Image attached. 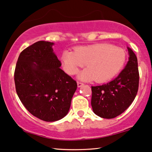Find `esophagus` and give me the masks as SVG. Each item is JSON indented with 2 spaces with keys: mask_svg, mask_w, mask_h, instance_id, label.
Listing matches in <instances>:
<instances>
[{
  "mask_svg": "<svg viewBox=\"0 0 152 152\" xmlns=\"http://www.w3.org/2000/svg\"><path fill=\"white\" fill-rule=\"evenodd\" d=\"M77 85H78V87H80L84 85V83H83L82 82H80V81H78V82H77Z\"/></svg>",
  "mask_w": 152,
  "mask_h": 152,
  "instance_id": "esophagus-1",
  "label": "esophagus"
}]
</instances>
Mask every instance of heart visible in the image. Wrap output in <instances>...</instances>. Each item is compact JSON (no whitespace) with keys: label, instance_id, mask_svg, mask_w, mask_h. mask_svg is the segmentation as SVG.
Listing matches in <instances>:
<instances>
[{"label":"heart","instance_id":"heart-1","mask_svg":"<svg viewBox=\"0 0 152 152\" xmlns=\"http://www.w3.org/2000/svg\"><path fill=\"white\" fill-rule=\"evenodd\" d=\"M125 51L109 44H97L79 46L75 51L65 50L61 54L65 71L74 75L86 63L88 68L80 74L84 80L108 82L119 73L126 62Z\"/></svg>","mask_w":152,"mask_h":152}]
</instances>
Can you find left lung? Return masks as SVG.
<instances>
[{
  "label": "left lung",
  "mask_w": 152,
  "mask_h": 152,
  "mask_svg": "<svg viewBox=\"0 0 152 152\" xmlns=\"http://www.w3.org/2000/svg\"><path fill=\"white\" fill-rule=\"evenodd\" d=\"M128 50L129 61L119 76L105 85L91 87L93 110L102 118L113 119L121 115L137 94L139 84L137 58L130 48Z\"/></svg>",
  "instance_id": "left-lung-1"
}]
</instances>
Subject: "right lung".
<instances>
[{"instance_id":"1","label":"right lung","mask_w":152,"mask_h":152,"mask_svg":"<svg viewBox=\"0 0 152 152\" xmlns=\"http://www.w3.org/2000/svg\"><path fill=\"white\" fill-rule=\"evenodd\" d=\"M53 42L39 41L18 57L14 72L15 90L27 110L39 119L55 121L68 113L76 81L60 68Z\"/></svg>"}]
</instances>
